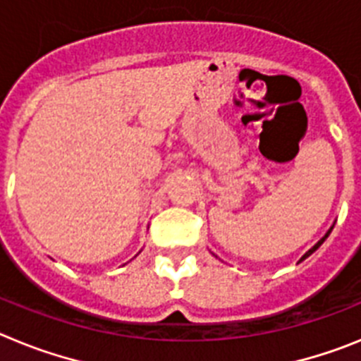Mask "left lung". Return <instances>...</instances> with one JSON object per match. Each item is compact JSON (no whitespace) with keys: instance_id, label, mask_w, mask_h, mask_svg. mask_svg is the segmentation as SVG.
Here are the masks:
<instances>
[{"instance_id":"1","label":"left lung","mask_w":361,"mask_h":361,"mask_svg":"<svg viewBox=\"0 0 361 361\" xmlns=\"http://www.w3.org/2000/svg\"><path fill=\"white\" fill-rule=\"evenodd\" d=\"M331 231H333V229H329V231H327V235H325V237H324V238H322V240H320V242H318V244H314V245H312L311 250H309V251H307V253H305V255H304V257L300 258V260H305V258H307V257H309V255H312V253H314V251H317V250H318V247H320V245H322V244H324V240H325V238L329 237V233H331Z\"/></svg>"}]
</instances>
